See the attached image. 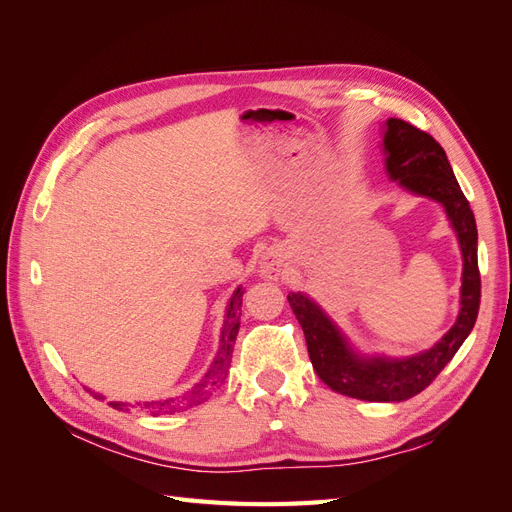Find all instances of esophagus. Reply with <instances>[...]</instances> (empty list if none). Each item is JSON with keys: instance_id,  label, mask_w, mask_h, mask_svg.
Segmentation results:
<instances>
[{"instance_id": "1", "label": "esophagus", "mask_w": 512, "mask_h": 512, "mask_svg": "<svg viewBox=\"0 0 512 512\" xmlns=\"http://www.w3.org/2000/svg\"><path fill=\"white\" fill-rule=\"evenodd\" d=\"M260 273L267 277V280H277L282 273V256L277 252H267L260 260Z\"/></svg>"}]
</instances>
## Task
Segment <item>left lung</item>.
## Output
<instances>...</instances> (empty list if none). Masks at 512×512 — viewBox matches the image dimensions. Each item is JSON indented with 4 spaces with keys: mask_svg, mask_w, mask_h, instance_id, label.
I'll return each instance as SVG.
<instances>
[{
    "mask_svg": "<svg viewBox=\"0 0 512 512\" xmlns=\"http://www.w3.org/2000/svg\"><path fill=\"white\" fill-rule=\"evenodd\" d=\"M386 170L414 194L444 205L463 252L461 312L455 327L431 350L410 359H359L320 307L303 294H288V303L305 333L309 361L318 378L335 393L365 401H406L438 378L474 329L480 307L478 232L468 198L463 196L446 153L431 134L404 119H389L384 132Z\"/></svg>",
    "mask_w": 512,
    "mask_h": 512,
    "instance_id": "8db88e82",
    "label": "left lung"
}]
</instances>
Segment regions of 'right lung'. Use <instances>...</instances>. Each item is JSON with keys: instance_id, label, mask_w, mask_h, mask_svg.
Instances as JSON below:
<instances>
[{"instance_id": "obj_1", "label": "right lung", "mask_w": 512, "mask_h": 512, "mask_svg": "<svg viewBox=\"0 0 512 512\" xmlns=\"http://www.w3.org/2000/svg\"><path fill=\"white\" fill-rule=\"evenodd\" d=\"M241 301H243V290L239 288L235 292V297L230 299L228 312H226V324L222 331V344H220V352L215 356V361L211 365V369L205 374V378L200 380L192 391H188L185 395L173 397V399H164V401H151V404H145V408L151 414H175L181 410H188L192 406L203 404L205 399H209L211 391L218 389V386L226 380L228 367H230V359H232V346H235V339L239 333V320H241ZM102 397V395H96ZM113 408L123 410L121 406L126 404H117V401H111Z\"/></svg>"}]
</instances>
